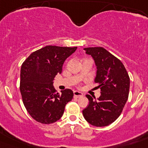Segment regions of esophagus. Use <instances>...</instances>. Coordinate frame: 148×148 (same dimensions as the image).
Segmentation results:
<instances>
[{
	"mask_svg": "<svg viewBox=\"0 0 148 148\" xmlns=\"http://www.w3.org/2000/svg\"><path fill=\"white\" fill-rule=\"evenodd\" d=\"M73 94H74V98H81L83 96V93L79 91H74Z\"/></svg>",
	"mask_w": 148,
	"mask_h": 148,
	"instance_id": "1",
	"label": "esophagus"
}]
</instances>
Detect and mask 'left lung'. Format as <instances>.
Listing matches in <instances>:
<instances>
[{"instance_id": "8db88e82", "label": "left lung", "mask_w": 148, "mask_h": 148, "mask_svg": "<svg viewBox=\"0 0 148 148\" xmlns=\"http://www.w3.org/2000/svg\"><path fill=\"white\" fill-rule=\"evenodd\" d=\"M84 49L95 61L97 68L95 82L100 87L101 95L94 100L90 95H86L89 105L82 111L83 116L93 126H108L117 119L126 104L130 78L122 62L104 48Z\"/></svg>"}]
</instances>
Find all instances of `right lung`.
Here are the masks:
<instances>
[{
    "instance_id": "right-lung-1",
    "label": "right lung",
    "mask_w": 148,
    "mask_h": 148,
    "mask_svg": "<svg viewBox=\"0 0 148 148\" xmlns=\"http://www.w3.org/2000/svg\"><path fill=\"white\" fill-rule=\"evenodd\" d=\"M77 47L46 46L35 51L22 64L20 91L24 106L35 121L52 124L61 118L66 104L73 99L70 89L57 92L53 87L56 75Z\"/></svg>"
}]
</instances>
